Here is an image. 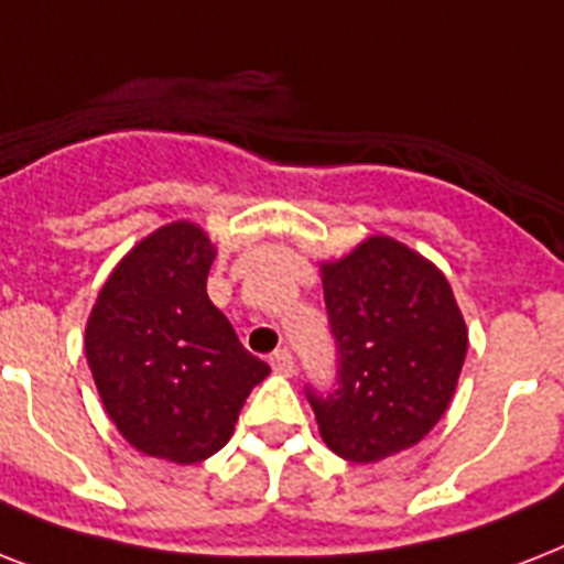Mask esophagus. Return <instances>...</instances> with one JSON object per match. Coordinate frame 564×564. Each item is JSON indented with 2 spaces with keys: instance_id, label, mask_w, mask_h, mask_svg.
<instances>
[{
  "instance_id": "esophagus-1",
  "label": "esophagus",
  "mask_w": 564,
  "mask_h": 564,
  "mask_svg": "<svg viewBox=\"0 0 564 564\" xmlns=\"http://www.w3.org/2000/svg\"><path fill=\"white\" fill-rule=\"evenodd\" d=\"M269 362H272V369L278 371V375H286V377H290L292 371H295V362H292V354L286 351V348H281V351H274L272 357H269Z\"/></svg>"
}]
</instances>
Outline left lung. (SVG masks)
<instances>
[{
	"label": "left lung",
	"mask_w": 564,
	"mask_h": 564,
	"mask_svg": "<svg viewBox=\"0 0 564 564\" xmlns=\"http://www.w3.org/2000/svg\"><path fill=\"white\" fill-rule=\"evenodd\" d=\"M339 389L307 398L325 445L380 463L419 445L445 415L468 351V327L436 263L398 239H362L322 263Z\"/></svg>",
	"instance_id": "8db88e82"
}]
</instances>
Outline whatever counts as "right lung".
Instances as JSON below:
<instances>
[{"instance_id":"add662e5","label":"right lung","mask_w":564,"mask_h":564,"mask_svg":"<svg viewBox=\"0 0 564 564\" xmlns=\"http://www.w3.org/2000/svg\"><path fill=\"white\" fill-rule=\"evenodd\" d=\"M216 246L193 221L143 237L93 304L84 351L110 421L140 454L202 463L228 445L269 366L207 299Z\"/></svg>"}]
</instances>
